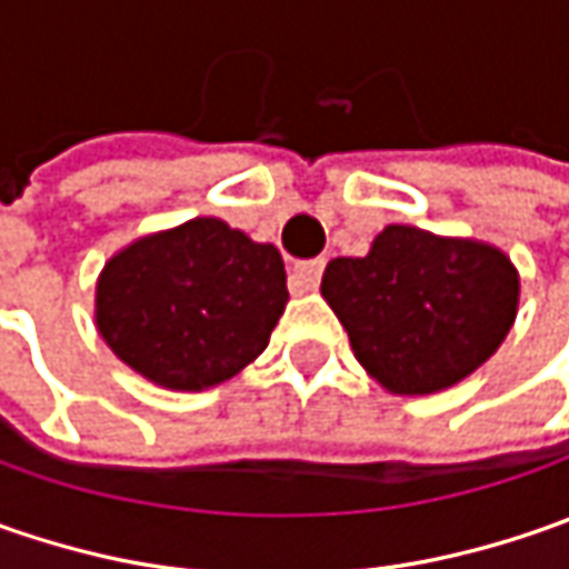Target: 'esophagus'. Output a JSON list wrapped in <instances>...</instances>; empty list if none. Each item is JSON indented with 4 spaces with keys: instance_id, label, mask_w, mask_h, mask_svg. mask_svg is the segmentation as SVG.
<instances>
[{
    "instance_id": "34e87169",
    "label": "esophagus",
    "mask_w": 569,
    "mask_h": 569,
    "mask_svg": "<svg viewBox=\"0 0 569 569\" xmlns=\"http://www.w3.org/2000/svg\"><path fill=\"white\" fill-rule=\"evenodd\" d=\"M322 259H310V262H297L291 269V288L297 295H307V291H317L319 278H322Z\"/></svg>"
}]
</instances>
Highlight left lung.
Wrapping results in <instances>:
<instances>
[{
  "label": "left lung",
  "mask_w": 569,
  "mask_h": 569,
  "mask_svg": "<svg viewBox=\"0 0 569 569\" xmlns=\"http://www.w3.org/2000/svg\"><path fill=\"white\" fill-rule=\"evenodd\" d=\"M319 291L382 389L430 396L466 380L507 339L519 274L491 243L389 224L367 256L332 259Z\"/></svg>",
  "instance_id": "1"
}]
</instances>
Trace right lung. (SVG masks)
Wrapping results in <instances>:
<instances>
[{
  "label": "right lung",
  "mask_w": 569,
  "mask_h": 569,
  "mask_svg": "<svg viewBox=\"0 0 569 569\" xmlns=\"http://www.w3.org/2000/svg\"><path fill=\"white\" fill-rule=\"evenodd\" d=\"M288 303L272 243L192 218L120 250L98 278V329L144 380L199 392L256 361Z\"/></svg>",
  "instance_id": "1"
}]
</instances>
